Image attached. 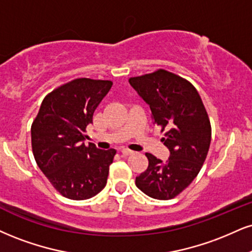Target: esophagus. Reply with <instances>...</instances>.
Masks as SVG:
<instances>
[{
	"label": "esophagus",
	"mask_w": 252,
	"mask_h": 252,
	"mask_svg": "<svg viewBox=\"0 0 252 252\" xmlns=\"http://www.w3.org/2000/svg\"><path fill=\"white\" fill-rule=\"evenodd\" d=\"M121 153H122V155H124V156H129V155H131L134 151H131L130 149H126V148H123V149L121 150Z\"/></svg>",
	"instance_id": "esophagus-1"
}]
</instances>
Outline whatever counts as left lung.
<instances>
[{"label": "left lung", "mask_w": 252, "mask_h": 252, "mask_svg": "<svg viewBox=\"0 0 252 252\" xmlns=\"http://www.w3.org/2000/svg\"><path fill=\"white\" fill-rule=\"evenodd\" d=\"M129 83L149 105L154 123L165 131L162 142L170 151L165 162L145 154L149 165L136 177V187L153 198L171 199L195 180L207 158L211 142L208 113L196 88L164 69L130 77Z\"/></svg>", "instance_id": "8db88e82"}]
</instances>
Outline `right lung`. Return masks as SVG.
I'll use <instances>...</instances> for the list:
<instances>
[{
    "label": "right lung",
    "instance_id": "right-lung-1",
    "mask_svg": "<svg viewBox=\"0 0 252 252\" xmlns=\"http://www.w3.org/2000/svg\"><path fill=\"white\" fill-rule=\"evenodd\" d=\"M113 82L76 78L44 97L32 124V147L38 168L61 195L82 201L107 184L115 149L83 143L88 124Z\"/></svg>",
    "mask_w": 252,
    "mask_h": 252
}]
</instances>
